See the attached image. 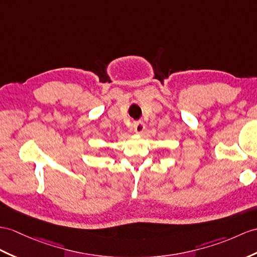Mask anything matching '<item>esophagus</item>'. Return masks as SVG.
Wrapping results in <instances>:
<instances>
[{
    "mask_svg": "<svg viewBox=\"0 0 257 257\" xmlns=\"http://www.w3.org/2000/svg\"><path fill=\"white\" fill-rule=\"evenodd\" d=\"M145 130V125H144L143 122H135L134 123V132L136 134H142Z\"/></svg>",
    "mask_w": 257,
    "mask_h": 257,
    "instance_id": "esophagus-1",
    "label": "esophagus"
}]
</instances>
